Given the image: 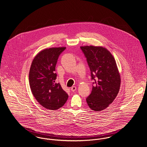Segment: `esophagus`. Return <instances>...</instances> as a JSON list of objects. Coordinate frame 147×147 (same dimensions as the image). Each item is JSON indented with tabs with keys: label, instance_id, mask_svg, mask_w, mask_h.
Returning <instances> with one entry per match:
<instances>
[{
	"label": "esophagus",
	"instance_id": "obj_1",
	"mask_svg": "<svg viewBox=\"0 0 147 147\" xmlns=\"http://www.w3.org/2000/svg\"><path fill=\"white\" fill-rule=\"evenodd\" d=\"M76 86H72V87H71V91L72 92H74V91H76Z\"/></svg>",
	"mask_w": 147,
	"mask_h": 147
}]
</instances>
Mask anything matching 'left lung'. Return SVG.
I'll return each instance as SVG.
<instances>
[{
  "label": "left lung",
  "mask_w": 147,
  "mask_h": 147,
  "mask_svg": "<svg viewBox=\"0 0 147 147\" xmlns=\"http://www.w3.org/2000/svg\"><path fill=\"white\" fill-rule=\"evenodd\" d=\"M80 49L94 81L86 102L92 111H103L112 103L119 91L121 79L115 60L105 47L84 46Z\"/></svg>",
  "instance_id": "left-lung-1"
}]
</instances>
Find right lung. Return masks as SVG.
Returning <instances> with one entry per match:
<instances>
[{"mask_svg": "<svg viewBox=\"0 0 147 147\" xmlns=\"http://www.w3.org/2000/svg\"><path fill=\"white\" fill-rule=\"evenodd\" d=\"M66 47H52L38 53L30 68L29 82L35 99L43 107L55 111L65 105L68 95L55 82V67L59 56Z\"/></svg>", "mask_w": 147, "mask_h": 147, "instance_id": "right-lung-1", "label": "right lung"}]
</instances>
